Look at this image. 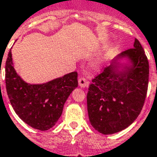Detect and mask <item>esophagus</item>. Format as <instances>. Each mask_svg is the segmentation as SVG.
Listing matches in <instances>:
<instances>
[{
    "label": "esophagus",
    "instance_id": "obj_1",
    "mask_svg": "<svg viewBox=\"0 0 157 157\" xmlns=\"http://www.w3.org/2000/svg\"><path fill=\"white\" fill-rule=\"evenodd\" d=\"M78 83L79 86L81 87V88H85L88 85V81H86V79L84 77V76H80L78 79Z\"/></svg>",
    "mask_w": 157,
    "mask_h": 157
}]
</instances>
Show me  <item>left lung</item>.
I'll return each instance as SVG.
<instances>
[{"mask_svg":"<svg viewBox=\"0 0 157 157\" xmlns=\"http://www.w3.org/2000/svg\"><path fill=\"white\" fill-rule=\"evenodd\" d=\"M124 56L132 63L131 68L118 72L117 64L106 67L92 80L87 93L91 124L105 135L128 127L141 112L147 95L149 65L137 39L133 48L122 52L117 58Z\"/></svg>","mask_w":157,"mask_h":157,"instance_id":"obj_1","label":"left lung"}]
</instances>
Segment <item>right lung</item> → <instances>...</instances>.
<instances>
[{
    "label": "right lung",
    "mask_w": 157,
    "mask_h": 157,
    "mask_svg": "<svg viewBox=\"0 0 157 157\" xmlns=\"http://www.w3.org/2000/svg\"><path fill=\"white\" fill-rule=\"evenodd\" d=\"M77 76L72 72L43 85H29L16 72L11 50L5 64L6 90L14 111L25 123L41 131L58 121L68 96L78 86Z\"/></svg>",
    "instance_id": "right-lung-1"
}]
</instances>
